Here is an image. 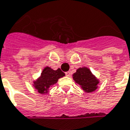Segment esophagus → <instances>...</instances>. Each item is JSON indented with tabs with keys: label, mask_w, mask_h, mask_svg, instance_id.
<instances>
[{
	"label": "esophagus",
	"mask_w": 130,
	"mask_h": 130,
	"mask_svg": "<svg viewBox=\"0 0 130 130\" xmlns=\"http://www.w3.org/2000/svg\"><path fill=\"white\" fill-rule=\"evenodd\" d=\"M65 75L68 77H70V76H71V73H70V72H65Z\"/></svg>",
	"instance_id": "1"
}]
</instances>
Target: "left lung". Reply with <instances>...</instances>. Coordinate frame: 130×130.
I'll return each mask as SVG.
<instances>
[{"mask_svg":"<svg viewBox=\"0 0 130 130\" xmlns=\"http://www.w3.org/2000/svg\"><path fill=\"white\" fill-rule=\"evenodd\" d=\"M73 79L78 85L85 92H92L98 87L99 80L87 68H78L73 74Z\"/></svg>","mask_w":130,"mask_h":130,"instance_id":"1","label":"left lung"}]
</instances>
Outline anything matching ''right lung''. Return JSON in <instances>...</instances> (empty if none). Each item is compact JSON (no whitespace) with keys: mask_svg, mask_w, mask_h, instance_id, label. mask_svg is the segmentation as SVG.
Segmentation results:
<instances>
[{"mask_svg":"<svg viewBox=\"0 0 130 130\" xmlns=\"http://www.w3.org/2000/svg\"><path fill=\"white\" fill-rule=\"evenodd\" d=\"M65 73L62 72L60 68L57 70H52L51 68L45 67L41 73L40 77L34 81V87L38 90L40 94H47L49 92V88L56 84L58 80L65 76Z\"/></svg>","mask_w":130,"mask_h":130,"instance_id":"1","label":"right lung"}]
</instances>
